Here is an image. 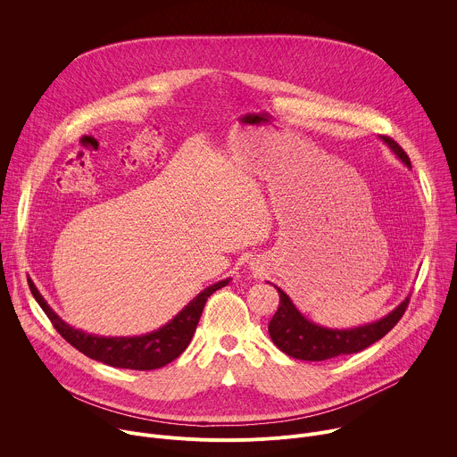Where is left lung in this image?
I'll use <instances>...</instances> for the list:
<instances>
[{
  "instance_id": "8db88e82",
  "label": "left lung",
  "mask_w": 457,
  "mask_h": 457,
  "mask_svg": "<svg viewBox=\"0 0 457 457\" xmlns=\"http://www.w3.org/2000/svg\"><path fill=\"white\" fill-rule=\"evenodd\" d=\"M379 139L407 168H411L409 155L395 139L385 136H379ZM277 291L280 295V305L270 321V337L282 353L307 361H323L367 349L395 328L411 300V296H407L398 307L376 321L351 329H333L307 320L280 287H277Z\"/></svg>"
}]
</instances>
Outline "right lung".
Instances as JSON below:
<instances>
[{"label": "right lung", "mask_w": 457, "mask_h": 457, "mask_svg": "<svg viewBox=\"0 0 457 457\" xmlns=\"http://www.w3.org/2000/svg\"><path fill=\"white\" fill-rule=\"evenodd\" d=\"M231 278L220 280L204 291H201L187 305L182 307L179 314H175L166 325L141 337H97L88 335L81 329L72 328L67 321H62L46 300L41 296L32 280H29L30 291L36 302L41 305L45 314L50 318L55 331L74 345L85 356L103 361L110 367L119 369H134V370H152L168 365L175 358H179L184 349L189 345L197 323L201 320L206 300L220 287L228 286Z\"/></svg>", "instance_id": "right-lung-1"}]
</instances>
